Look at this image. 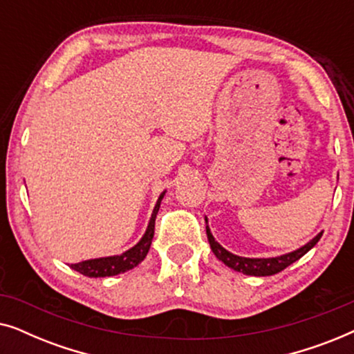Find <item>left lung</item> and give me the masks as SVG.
Returning a JSON list of instances; mask_svg holds the SVG:
<instances>
[{"mask_svg":"<svg viewBox=\"0 0 354 354\" xmlns=\"http://www.w3.org/2000/svg\"><path fill=\"white\" fill-rule=\"evenodd\" d=\"M206 221V235H207V241H209V246L212 250V253L219 261H222L227 268L236 270V272H243L246 275H254V277H266V275H274L283 270L285 268H288L290 264H293L295 261H298L301 256L308 253L309 250L314 248L319 240H321L322 232L304 243L299 248L290 251V253L275 256V258H245V256H239L230 253L229 250H225L221 243H217L214 240V236L211 234L209 225H207V217H205Z\"/></svg>","mask_w":354,"mask_h":354,"instance_id":"left-lung-1","label":"left lung"}]
</instances>
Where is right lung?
Listing matches in <instances>:
<instances>
[{"instance_id": "1", "label": "right lung", "mask_w": 354, "mask_h": 354, "mask_svg": "<svg viewBox=\"0 0 354 354\" xmlns=\"http://www.w3.org/2000/svg\"><path fill=\"white\" fill-rule=\"evenodd\" d=\"M164 195H166V190H164L161 195H159L156 205H154V209L151 212V217H149L148 227L145 230L142 239L138 240L137 245H133L132 248L124 251L122 254H114V256H104V258H95V259H85L80 261V263L71 264V268L80 272L82 275H86V277H113V275L124 274L127 270L137 268V266L142 263V261L147 258L149 246H151L153 235H154V221H156V214L159 211V206H161V201Z\"/></svg>"}]
</instances>
